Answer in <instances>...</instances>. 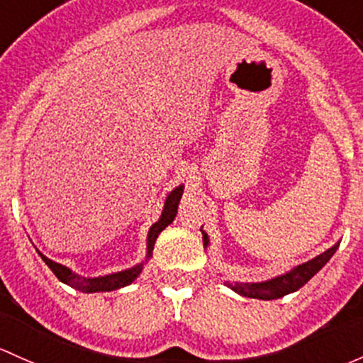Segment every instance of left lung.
<instances>
[{"label":"left lung","instance_id":"8db88e82","mask_svg":"<svg viewBox=\"0 0 363 363\" xmlns=\"http://www.w3.org/2000/svg\"><path fill=\"white\" fill-rule=\"evenodd\" d=\"M203 235V247L207 249L208 245V236L207 233L201 230ZM339 249V242L334 247H330L329 250H325L323 254L316 255L311 261L303 262V264L296 266L291 272L278 274V277L272 278V280L266 281H257V284H243V281H224L231 291L243 297H252V299H262V301H272V299H280V297L287 296V294L299 291L304 284L311 280L323 266L329 262V259L335 254V250Z\"/></svg>","mask_w":363,"mask_h":363}]
</instances>
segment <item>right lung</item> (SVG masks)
Returning <instances> with one entry per match:
<instances>
[{
	"mask_svg": "<svg viewBox=\"0 0 363 363\" xmlns=\"http://www.w3.org/2000/svg\"><path fill=\"white\" fill-rule=\"evenodd\" d=\"M182 191H184V186H177L175 189H172L167 196L165 205H163V211H162V217L156 220L155 224L150 228V233H147V254H146V261L139 262L135 264L133 268L123 269V272H118V273H111V274H104V277H94V278H85V277H79L76 274L72 269L67 268V266L59 264V262L52 261V259L45 257L43 254L41 259L45 261V264L52 269L53 274L59 278L62 284L69 285V287L76 289V291H82V292H111L116 291V289L125 287V285H130L137 277H139L140 272H143L144 264L151 259L152 255V249H155V242L158 238V235L165 230L167 226L175 219L177 216V207H179V201H181Z\"/></svg>",
	"mask_w": 363,
	"mask_h": 363,
	"instance_id": "obj_1",
	"label": "right lung"
}]
</instances>
